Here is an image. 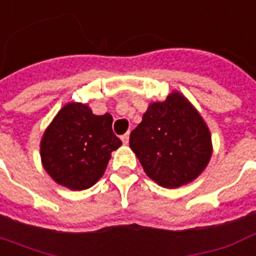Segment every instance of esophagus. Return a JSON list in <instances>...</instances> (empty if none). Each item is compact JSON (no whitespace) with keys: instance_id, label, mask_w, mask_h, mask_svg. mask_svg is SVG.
<instances>
[{"instance_id":"obj_1","label":"esophagus","mask_w":256,"mask_h":256,"mask_svg":"<svg viewBox=\"0 0 256 256\" xmlns=\"http://www.w3.org/2000/svg\"><path fill=\"white\" fill-rule=\"evenodd\" d=\"M122 142L124 144V145H128V133L123 134V136H122Z\"/></svg>"}]
</instances>
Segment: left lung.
<instances>
[{
  "mask_svg": "<svg viewBox=\"0 0 256 256\" xmlns=\"http://www.w3.org/2000/svg\"><path fill=\"white\" fill-rule=\"evenodd\" d=\"M130 148L157 184L176 188L202 174L212 157L209 128L179 92L148 107L130 133Z\"/></svg>",
  "mask_w": 256,
  "mask_h": 256,
  "instance_id": "left-lung-1",
  "label": "left lung"
}]
</instances>
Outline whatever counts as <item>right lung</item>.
Listing matches in <instances>:
<instances>
[{
    "instance_id": "right-lung-1",
    "label": "right lung",
    "mask_w": 256,
    "mask_h": 256,
    "mask_svg": "<svg viewBox=\"0 0 256 256\" xmlns=\"http://www.w3.org/2000/svg\"><path fill=\"white\" fill-rule=\"evenodd\" d=\"M120 145L110 114L94 115L86 104L68 103L42 137V164L60 186L85 190L103 176Z\"/></svg>"
}]
</instances>
